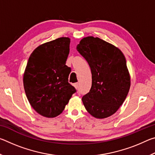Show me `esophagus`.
Returning a JSON list of instances; mask_svg holds the SVG:
<instances>
[{
	"label": "esophagus",
	"mask_w": 155,
	"mask_h": 155,
	"mask_svg": "<svg viewBox=\"0 0 155 155\" xmlns=\"http://www.w3.org/2000/svg\"><path fill=\"white\" fill-rule=\"evenodd\" d=\"M74 86L76 89H78V83H74Z\"/></svg>",
	"instance_id": "obj_1"
}]
</instances>
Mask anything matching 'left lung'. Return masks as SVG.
<instances>
[{
  "label": "left lung",
  "mask_w": 155,
  "mask_h": 155,
  "mask_svg": "<svg viewBox=\"0 0 155 155\" xmlns=\"http://www.w3.org/2000/svg\"><path fill=\"white\" fill-rule=\"evenodd\" d=\"M77 51L90 65L91 87L83 96L85 109L94 117L106 118L124 103L130 85L126 59L120 49L98 38L81 40Z\"/></svg>",
  "instance_id": "left-lung-1"
}]
</instances>
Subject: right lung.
Instances as JSON below:
<instances>
[{"label":"right lung","mask_w":155,"mask_h":155,"mask_svg":"<svg viewBox=\"0 0 155 155\" xmlns=\"http://www.w3.org/2000/svg\"><path fill=\"white\" fill-rule=\"evenodd\" d=\"M70 40L60 38L38 46L28 58L23 77L26 95L39 114L54 117L64 111L77 90L68 83L71 68L65 65Z\"/></svg>","instance_id":"obj_1"}]
</instances>
